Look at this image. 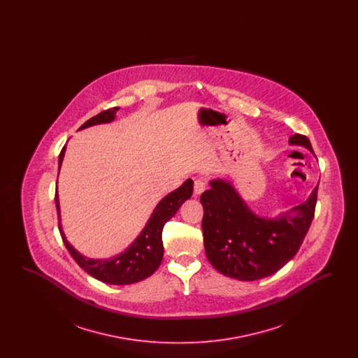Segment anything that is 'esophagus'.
<instances>
[{"label":"esophagus","instance_id":"34e87169","mask_svg":"<svg viewBox=\"0 0 358 358\" xmlns=\"http://www.w3.org/2000/svg\"><path fill=\"white\" fill-rule=\"evenodd\" d=\"M205 189H206V182L205 181H203V180H196L194 181V193L196 194H201Z\"/></svg>","mask_w":358,"mask_h":358}]
</instances>
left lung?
Here are the masks:
<instances>
[{
    "mask_svg": "<svg viewBox=\"0 0 358 358\" xmlns=\"http://www.w3.org/2000/svg\"><path fill=\"white\" fill-rule=\"evenodd\" d=\"M289 142L313 152L306 136L294 134ZM317 192L318 187L305 203L285 215L264 219L247 206L232 184L210 181V189L200 197L208 260L219 273L238 280H257L279 271L303 243L314 217Z\"/></svg>",
    "mask_w": 358,
    "mask_h": 358,
    "instance_id": "8db88e82",
    "label": "left lung"
}]
</instances>
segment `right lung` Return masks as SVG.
<instances>
[{
	"label": "right lung",
	"instance_id": "obj_1",
	"mask_svg": "<svg viewBox=\"0 0 358 358\" xmlns=\"http://www.w3.org/2000/svg\"><path fill=\"white\" fill-rule=\"evenodd\" d=\"M118 110L120 107L104 110L98 115L85 122L79 127V130L94 124L113 122ZM64 153H66V146L62 149L59 155V171L64 158ZM192 193H193V181L189 178L181 187L169 193L166 197H164L159 201V204L155 206L153 215L150 216L149 222L143 228V231L139 234V236L134 240V243L130 244V247L124 252L114 256L111 259H98V260L88 259L85 256L80 255L69 244L62 229L60 205H59V196L56 190L55 204H56L57 219H59V231L69 254L85 273L108 285H131L149 278L159 267L164 256V244H162L164 225L177 213L180 206L184 204L187 199H190Z\"/></svg>",
	"mask_w": 358,
	"mask_h": 358
}]
</instances>
